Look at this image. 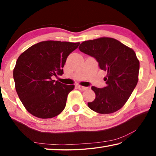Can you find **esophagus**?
Instances as JSON below:
<instances>
[{"label": "esophagus", "mask_w": 156, "mask_h": 156, "mask_svg": "<svg viewBox=\"0 0 156 156\" xmlns=\"http://www.w3.org/2000/svg\"><path fill=\"white\" fill-rule=\"evenodd\" d=\"M77 88L78 89H80V90H81V91H85L88 89V87H83L80 85H77Z\"/></svg>", "instance_id": "esophagus-1"}]
</instances>
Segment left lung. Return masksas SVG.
<instances>
[{
  "instance_id": "8db88e82",
  "label": "left lung",
  "mask_w": 156,
  "mask_h": 156,
  "mask_svg": "<svg viewBox=\"0 0 156 156\" xmlns=\"http://www.w3.org/2000/svg\"><path fill=\"white\" fill-rule=\"evenodd\" d=\"M79 49L94 58L99 67L107 72L106 87H91L96 98L88 102V107L102 114L121 109L138 83L140 62L136 53L120 41L106 37L84 41Z\"/></svg>"
}]
</instances>
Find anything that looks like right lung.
<instances>
[{
    "instance_id": "obj_1",
    "label": "right lung",
    "mask_w": 156,
    "mask_h": 156,
    "mask_svg": "<svg viewBox=\"0 0 156 156\" xmlns=\"http://www.w3.org/2000/svg\"><path fill=\"white\" fill-rule=\"evenodd\" d=\"M80 43L43 41L20 54L14 69L18 97L29 112L40 118H51L61 113L74 85L52 80L62 76L69 55Z\"/></svg>"
}]
</instances>
